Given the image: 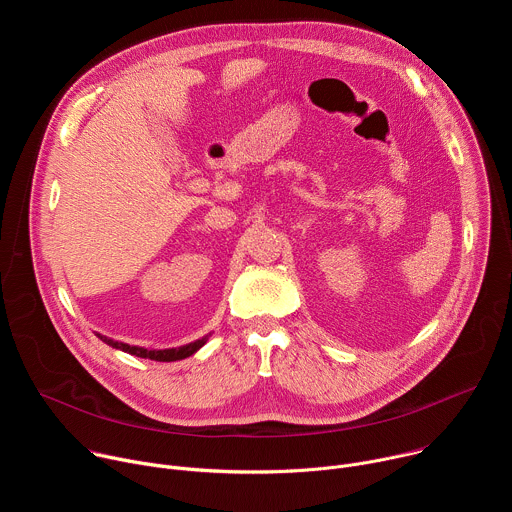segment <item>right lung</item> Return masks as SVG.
<instances>
[{
	"label": "right lung",
	"mask_w": 512,
	"mask_h": 512,
	"mask_svg": "<svg viewBox=\"0 0 512 512\" xmlns=\"http://www.w3.org/2000/svg\"><path fill=\"white\" fill-rule=\"evenodd\" d=\"M103 342H107L109 346H113V348H119V350H123V352H129V354H135V356H139V358H150V360H160V362H172V360H182V358H186V356H190V354H194L200 346H204V342H206V336L204 338H200V340H196V342H190V344H186V346H180V348H168V350H145V348H139V346H129V344H123V342H115V340H109V338H105V336H101V334H97Z\"/></svg>",
	"instance_id": "right-lung-1"
}]
</instances>
